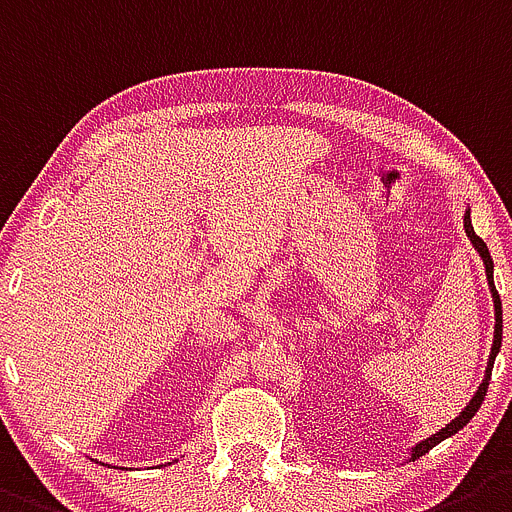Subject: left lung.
Returning <instances> with one entry per match:
<instances>
[{
	"instance_id": "8db88e82",
	"label": "left lung",
	"mask_w": 512,
	"mask_h": 512,
	"mask_svg": "<svg viewBox=\"0 0 512 512\" xmlns=\"http://www.w3.org/2000/svg\"><path fill=\"white\" fill-rule=\"evenodd\" d=\"M464 229H467V237L472 239V245L477 247V252H480V255H482V260H485L487 280H490L492 298H495V342H492L490 362H487L485 380H482L480 390H477V393H474V398L469 400V405H467V408H464V411L459 413V416L454 418V421H451V423H446V426L441 428V431H436L434 436H428L426 441H421V444H418L416 449H413L411 459H418V457H423V454H426V451H431V449H434L436 444H441V441H444V439H449V436H454V434H457L459 428H464V426H467V423L472 421V416H474V413L480 411L482 400H485V395H487V385H490V377H492V365H495V357H497V352H500V344H503V303H500V296H497V290H495V280H492V257H490V250H487V245H485V242H482V239L477 237V234H474L472 219H469V211H467V214H464Z\"/></svg>"
}]
</instances>
